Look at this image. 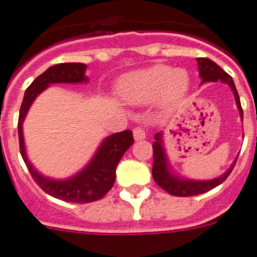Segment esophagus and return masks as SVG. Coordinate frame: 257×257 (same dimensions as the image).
Returning a JSON list of instances; mask_svg holds the SVG:
<instances>
[{
  "label": "esophagus",
  "instance_id": "34e87169",
  "mask_svg": "<svg viewBox=\"0 0 257 257\" xmlns=\"http://www.w3.org/2000/svg\"><path fill=\"white\" fill-rule=\"evenodd\" d=\"M133 136H135L136 141H141V140H144L146 137L145 129L141 128V126H137V128L133 129Z\"/></svg>",
  "mask_w": 257,
  "mask_h": 257
}]
</instances>
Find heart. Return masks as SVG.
<instances>
[{
    "mask_svg": "<svg viewBox=\"0 0 257 257\" xmlns=\"http://www.w3.org/2000/svg\"><path fill=\"white\" fill-rule=\"evenodd\" d=\"M188 74L182 69L154 65L125 74L117 85L118 95L131 104H144L158 98L163 105H171L188 90Z\"/></svg>",
    "mask_w": 257,
    "mask_h": 257,
    "instance_id": "1",
    "label": "heart"
}]
</instances>
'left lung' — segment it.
I'll use <instances>...</instances> for the list:
<instances>
[{
	"instance_id": "left-lung-1",
	"label": "left lung",
	"mask_w": 257,
	"mask_h": 257,
	"mask_svg": "<svg viewBox=\"0 0 257 257\" xmlns=\"http://www.w3.org/2000/svg\"><path fill=\"white\" fill-rule=\"evenodd\" d=\"M198 70H200V77H201L202 82H217L221 81L223 83H227L231 87L232 92H234L235 102L238 105V109L240 112V117L243 120V109L240 105V99H239L238 91L234 85V81L225 70H222L214 61L210 59H204L200 57L197 59ZM155 142L153 144V178H154L155 183L161 187L162 189H165L167 193L172 196H178V197H188V196H196L205 193V192L210 191V189L215 188L217 185L223 183L230 175V172L232 171L235 166V162L231 165V167L227 171L221 175L219 178H215L213 180H188V179H180L176 175H174L169 169V162H167V157H166L165 148H163V142H162V133H157L154 136Z\"/></svg>"
}]
</instances>
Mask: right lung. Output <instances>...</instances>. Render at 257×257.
<instances>
[{
	"label": "right lung",
	"instance_id": "add662e5",
	"mask_svg": "<svg viewBox=\"0 0 257 257\" xmlns=\"http://www.w3.org/2000/svg\"><path fill=\"white\" fill-rule=\"evenodd\" d=\"M87 66L81 62H65L59 65L51 66L43 74L36 77L35 81L27 87L25 92L18 118L19 150L22 154L32 179L36 184L52 197L60 198L62 201L86 204L100 200L112 188L116 179V167L124 153L128 150L133 140L132 131H122L109 136L102 145L94 158L90 161L85 169L79 171L73 178L66 180H53L40 175L26 155L25 141H23V121L30 109V105L36 96L52 83H81L87 81L85 72Z\"/></svg>",
	"mask_w": 257,
	"mask_h": 257
}]
</instances>
